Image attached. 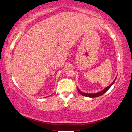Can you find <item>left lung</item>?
<instances>
[{
  "label": "left lung",
  "instance_id": "obj_1",
  "mask_svg": "<svg viewBox=\"0 0 132 132\" xmlns=\"http://www.w3.org/2000/svg\"><path fill=\"white\" fill-rule=\"evenodd\" d=\"M117 77H116V78H115V80H113V82L112 83V84H111V85H109V86H107V87L104 88V89H103L102 91H100V92H98V93H83V92L80 91V89H79V88L77 87V91H78L79 93H80V94L82 95H84V96H85V97H91V98H95V97H99V96H100V95H102L104 93H105L109 89V88H111L112 86L113 85V84H114L115 80H116Z\"/></svg>",
  "mask_w": 132,
  "mask_h": 132
}]
</instances>
